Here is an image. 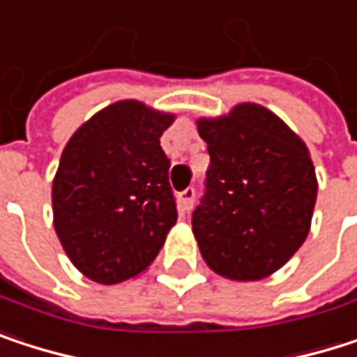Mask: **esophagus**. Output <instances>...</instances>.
I'll list each match as a JSON object with an SVG mask.
<instances>
[{
    "instance_id": "1",
    "label": "esophagus",
    "mask_w": 357,
    "mask_h": 357,
    "mask_svg": "<svg viewBox=\"0 0 357 357\" xmlns=\"http://www.w3.org/2000/svg\"><path fill=\"white\" fill-rule=\"evenodd\" d=\"M178 199H181L183 212H189V210L193 208V204H195V189H193V187H187L185 191L178 193Z\"/></svg>"
}]
</instances>
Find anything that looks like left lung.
<instances>
[{
  "mask_svg": "<svg viewBox=\"0 0 357 357\" xmlns=\"http://www.w3.org/2000/svg\"><path fill=\"white\" fill-rule=\"evenodd\" d=\"M210 168L193 212L206 264L231 280H260L289 262L310 233L318 183L305 143L270 109L239 103L199 118Z\"/></svg>",
  "mask_w": 357,
  "mask_h": 357,
  "instance_id": "8db88e82",
  "label": "left lung"
}]
</instances>
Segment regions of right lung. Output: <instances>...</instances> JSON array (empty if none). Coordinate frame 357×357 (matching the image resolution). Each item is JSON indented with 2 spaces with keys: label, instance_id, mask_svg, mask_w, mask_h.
Listing matches in <instances>:
<instances>
[{
  "label": "right lung",
  "instance_id": "add662e5",
  "mask_svg": "<svg viewBox=\"0 0 357 357\" xmlns=\"http://www.w3.org/2000/svg\"><path fill=\"white\" fill-rule=\"evenodd\" d=\"M174 116L116 101L66 143L52 187L58 239L87 278L128 280L155 260L176 222L160 137Z\"/></svg>",
  "mask_w": 357,
  "mask_h": 357
}]
</instances>
